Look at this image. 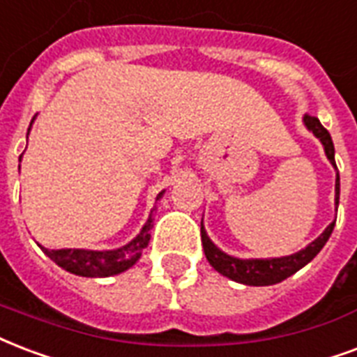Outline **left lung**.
Masks as SVG:
<instances>
[{"instance_id":"8db88e82","label":"left lung","mask_w":357,"mask_h":357,"mask_svg":"<svg viewBox=\"0 0 357 357\" xmlns=\"http://www.w3.org/2000/svg\"><path fill=\"white\" fill-rule=\"evenodd\" d=\"M303 121H305L307 129L311 130L317 138H320L324 151H326L328 159H330V162L337 170L335 148H333V142H331V136L328 132V129H324V125L318 121V118L309 116V114L303 118ZM339 187H341V183H339V174H337L335 204H339ZM333 227H335V222H331L330 227L326 228L311 245H307L303 251L290 255V257L269 258V260H239V258H234L215 247L213 241L208 238L204 227L200 228V234H202V245L206 258H208V262L221 275L228 277V279H232L236 282L251 284V287H268V284H277V282L284 281L287 277L294 275L298 269H301L305 264L311 262L312 258L317 257L320 249L326 245V241L330 239L331 232H333Z\"/></svg>"}]
</instances>
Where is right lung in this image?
Segmentation results:
<instances>
[{
  "label": "right lung",
  "mask_w": 357,
  "mask_h": 357,
  "mask_svg": "<svg viewBox=\"0 0 357 357\" xmlns=\"http://www.w3.org/2000/svg\"><path fill=\"white\" fill-rule=\"evenodd\" d=\"M151 228H153V221L149 217L148 222L140 230V234L130 243H127L121 249H116V251H84V249H59V251H50V249H45V247H40V249L54 262L58 264V266H61V268L70 271V273H75V275H118V273H121L125 269H129L138 258L142 257V251L148 247L149 238H151V234H149Z\"/></svg>",
  "instance_id": "right-lung-1"
}]
</instances>
